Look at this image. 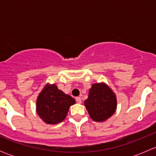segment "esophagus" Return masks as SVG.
Returning a JSON list of instances; mask_svg holds the SVG:
<instances>
[{"instance_id":"1","label":"esophagus","mask_w":156,"mask_h":156,"mask_svg":"<svg viewBox=\"0 0 156 156\" xmlns=\"http://www.w3.org/2000/svg\"><path fill=\"white\" fill-rule=\"evenodd\" d=\"M75 100H76V102L78 103H81V97H76V99H75Z\"/></svg>"}]
</instances>
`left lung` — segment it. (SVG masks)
<instances>
[{"instance_id": "8db88e82", "label": "left lung", "mask_w": 156, "mask_h": 156, "mask_svg": "<svg viewBox=\"0 0 156 156\" xmlns=\"http://www.w3.org/2000/svg\"><path fill=\"white\" fill-rule=\"evenodd\" d=\"M84 106L93 120L104 122L115 112L117 100L114 93L106 84L97 83L90 89Z\"/></svg>"}]
</instances>
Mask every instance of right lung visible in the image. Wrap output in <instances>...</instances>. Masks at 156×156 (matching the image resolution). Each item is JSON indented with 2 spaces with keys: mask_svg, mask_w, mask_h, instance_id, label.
Segmentation results:
<instances>
[{
  "mask_svg": "<svg viewBox=\"0 0 156 156\" xmlns=\"http://www.w3.org/2000/svg\"><path fill=\"white\" fill-rule=\"evenodd\" d=\"M75 100L65 94L55 84H48L37 99V113L44 122L50 125L62 122L66 119L69 107Z\"/></svg>",
  "mask_w": 156,
  "mask_h": 156,
  "instance_id": "1",
  "label": "right lung"
}]
</instances>
